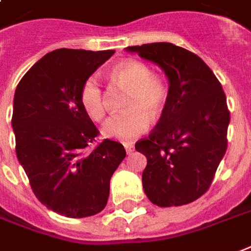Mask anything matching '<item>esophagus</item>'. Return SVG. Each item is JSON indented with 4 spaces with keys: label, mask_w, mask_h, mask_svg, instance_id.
<instances>
[{
    "label": "esophagus",
    "mask_w": 251,
    "mask_h": 251,
    "mask_svg": "<svg viewBox=\"0 0 251 251\" xmlns=\"http://www.w3.org/2000/svg\"><path fill=\"white\" fill-rule=\"evenodd\" d=\"M124 147H125V150L127 154H130V152H133L134 151V145L133 143H124Z\"/></svg>",
    "instance_id": "esophagus-1"
}]
</instances>
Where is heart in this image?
<instances>
[{
	"label": "heart",
	"instance_id": "1",
	"mask_svg": "<svg viewBox=\"0 0 251 251\" xmlns=\"http://www.w3.org/2000/svg\"><path fill=\"white\" fill-rule=\"evenodd\" d=\"M112 84L126 92L121 114L109 118L102 126L104 137L130 141L146 133L151 120L159 118L167 104L168 88L164 80L147 64L139 60H126L110 71ZM80 102L93 121H101L106 114V100L100 81L89 76L80 91Z\"/></svg>",
	"mask_w": 251,
	"mask_h": 251
}]
</instances>
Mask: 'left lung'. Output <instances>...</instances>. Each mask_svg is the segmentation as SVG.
<instances>
[{
	"label": "left lung",
	"mask_w": 251,
	"mask_h": 251,
	"mask_svg": "<svg viewBox=\"0 0 251 251\" xmlns=\"http://www.w3.org/2000/svg\"><path fill=\"white\" fill-rule=\"evenodd\" d=\"M163 70L168 99L159 121L135 150L147 158L145 194L158 206H179L205 194L227 147L230 113L223 87L201 57L159 42L127 47Z\"/></svg>",
	"instance_id": "8db88e82"
}]
</instances>
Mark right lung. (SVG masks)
<instances>
[{
	"label": "right lung",
	"instance_id": "right-lung-1",
	"mask_svg": "<svg viewBox=\"0 0 251 251\" xmlns=\"http://www.w3.org/2000/svg\"><path fill=\"white\" fill-rule=\"evenodd\" d=\"M108 51L59 49L42 57L17 85L11 126L15 152L34 195L59 215L81 219L104 209L109 184L126 151L104 139L80 102V91Z\"/></svg>",
	"mask_w": 251,
	"mask_h": 251
}]
</instances>
